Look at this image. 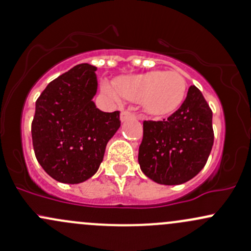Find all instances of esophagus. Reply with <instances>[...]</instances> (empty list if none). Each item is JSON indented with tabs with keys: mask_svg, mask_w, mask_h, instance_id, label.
I'll return each mask as SVG.
<instances>
[{
	"mask_svg": "<svg viewBox=\"0 0 251 251\" xmlns=\"http://www.w3.org/2000/svg\"><path fill=\"white\" fill-rule=\"evenodd\" d=\"M136 115L134 112L129 111V110H125V111L121 112V121H126V120H130V118H135Z\"/></svg>",
	"mask_w": 251,
	"mask_h": 251,
	"instance_id": "1",
	"label": "esophagus"
}]
</instances>
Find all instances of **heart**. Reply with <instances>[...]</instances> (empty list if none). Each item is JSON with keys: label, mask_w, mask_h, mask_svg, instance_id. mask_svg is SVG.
Wrapping results in <instances>:
<instances>
[{"label": "heart", "mask_w": 251, "mask_h": 251, "mask_svg": "<svg viewBox=\"0 0 251 251\" xmlns=\"http://www.w3.org/2000/svg\"><path fill=\"white\" fill-rule=\"evenodd\" d=\"M103 91L115 100L121 97L140 101L151 116H168L179 109L187 96V80L178 72L151 71L128 75L117 80L116 86L103 83Z\"/></svg>", "instance_id": "b5f03b06"}]
</instances>
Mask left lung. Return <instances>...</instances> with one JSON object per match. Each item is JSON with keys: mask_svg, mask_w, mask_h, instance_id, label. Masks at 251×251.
I'll list each match as a JSON object with an SVG mask.
<instances>
[{"mask_svg": "<svg viewBox=\"0 0 251 251\" xmlns=\"http://www.w3.org/2000/svg\"><path fill=\"white\" fill-rule=\"evenodd\" d=\"M212 110L196 86L168 120L144 121L139 148L142 172L159 184L176 185L195 177L206 165L214 141Z\"/></svg>", "mask_w": 251, "mask_h": 251, "instance_id": "obj_1", "label": "left lung"}]
</instances>
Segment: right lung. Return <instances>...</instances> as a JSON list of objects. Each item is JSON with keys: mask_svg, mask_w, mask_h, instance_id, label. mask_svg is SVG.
<instances>
[{"mask_svg": "<svg viewBox=\"0 0 251 251\" xmlns=\"http://www.w3.org/2000/svg\"><path fill=\"white\" fill-rule=\"evenodd\" d=\"M97 68L77 64L47 86L36 101L31 126L34 154L44 171L61 183L91 178L107 142L121 126L120 111L103 112L92 100Z\"/></svg>", "mask_w": 251, "mask_h": 251, "instance_id": "add662e5", "label": "right lung"}]
</instances>
